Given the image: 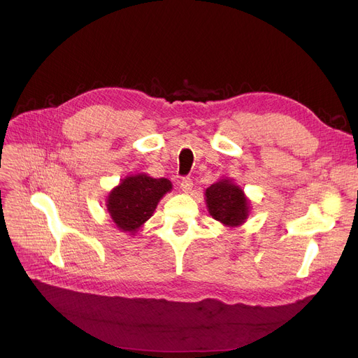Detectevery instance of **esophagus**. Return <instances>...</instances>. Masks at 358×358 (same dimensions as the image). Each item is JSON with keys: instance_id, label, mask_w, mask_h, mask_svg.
<instances>
[{"instance_id": "obj_1", "label": "esophagus", "mask_w": 358, "mask_h": 358, "mask_svg": "<svg viewBox=\"0 0 358 358\" xmlns=\"http://www.w3.org/2000/svg\"><path fill=\"white\" fill-rule=\"evenodd\" d=\"M180 189H181L184 193L192 192V189H193V180H192L190 177H184V178L180 181Z\"/></svg>"}]
</instances>
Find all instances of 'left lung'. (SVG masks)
Returning a JSON list of instances; mask_svg holds the SVG:
<instances>
[{"instance_id":"left-lung-1","label":"left lung","mask_w":358,"mask_h":358,"mask_svg":"<svg viewBox=\"0 0 358 358\" xmlns=\"http://www.w3.org/2000/svg\"><path fill=\"white\" fill-rule=\"evenodd\" d=\"M209 213L228 227H238L248 217L250 203L238 185L224 180L212 184L206 190Z\"/></svg>"}]
</instances>
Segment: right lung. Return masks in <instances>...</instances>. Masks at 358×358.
Returning <instances> with one entry per match:
<instances>
[{
  "label": "right lung",
  "mask_w": 358,
  "mask_h": 358,
  "mask_svg": "<svg viewBox=\"0 0 358 358\" xmlns=\"http://www.w3.org/2000/svg\"><path fill=\"white\" fill-rule=\"evenodd\" d=\"M173 189L166 178H152L145 174L124 178L107 199V210L123 232L134 234L157 209L159 199Z\"/></svg>",
  "instance_id": "right-lung-1"
}]
</instances>
